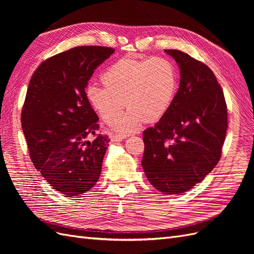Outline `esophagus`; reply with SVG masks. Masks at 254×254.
Returning <instances> with one entry per match:
<instances>
[{"label": "esophagus", "instance_id": "esophagus-1", "mask_svg": "<svg viewBox=\"0 0 254 254\" xmlns=\"http://www.w3.org/2000/svg\"><path fill=\"white\" fill-rule=\"evenodd\" d=\"M125 139V136L123 135H119V134H115V135H111L110 140L112 143H117V142H121Z\"/></svg>", "mask_w": 254, "mask_h": 254}]
</instances>
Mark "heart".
<instances>
[{
  "mask_svg": "<svg viewBox=\"0 0 254 254\" xmlns=\"http://www.w3.org/2000/svg\"><path fill=\"white\" fill-rule=\"evenodd\" d=\"M101 79L105 88L90 84L88 101L107 124L119 116L125 103L127 112L113 124L118 132L125 134L139 131L144 121L162 118L178 88L174 64L162 57L122 58L106 68Z\"/></svg>",
  "mask_w": 254,
  "mask_h": 254,
  "instance_id": "obj_1",
  "label": "heart"
}]
</instances>
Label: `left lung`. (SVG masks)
<instances>
[{
	"instance_id": "1",
	"label": "left lung",
	"mask_w": 254,
	"mask_h": 254,
	"mask_svg": "<svg viewBox=\"0 0 254 254\" xmlns=\"http://www.w3.org/2000/svg\"><path fill=\"white\" fill-rule=\"evenodd\" d=\"M164 52L180 68V86L171 108L143 132L142 166L153 188L179 195L217 165L228 114L224 92L209 66L181 51Z\"/></svg>"
}]
</instances>
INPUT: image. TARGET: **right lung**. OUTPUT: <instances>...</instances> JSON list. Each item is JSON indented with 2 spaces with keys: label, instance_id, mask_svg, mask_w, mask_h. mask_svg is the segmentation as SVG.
I'll list each match as a JSON object with an SVG mask.
<instances>
[{
  "label": "right lung",
  "instance_id": "1",
  "mask_svg": "<svg viewBox=\"0 0 254 254\" xmlns=\"http://www.w3.org/2000/svg\"><path fill=\"white\" fill-rule=\"evenodd\" d=\"M114 53L77 47L38 66L29 81L21 122L34 166L66 197L93 188L102 173L109 140L98 134V117L86 88L95 68Z\"/></svg>",
  "mask_w": 254,
  "mask_h": 254
}]
</instances>
